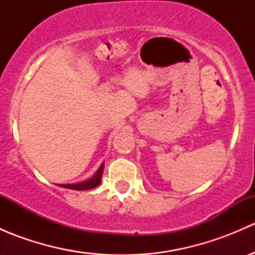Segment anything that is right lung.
I'll return each instance as SVG.
<instances>
[{"instance_id": "right-lung-1", "label": "right lung", "mask_w": 255, "mask_h": 255, "mask_svg": "<svg viewBox=\"0 0 255 255\" xmlns=\"http://www.w3.org/2000/svg\"><path fill=\"white\" fill-rule=\"evenodd\" d=\"M102 173H104V164L100 166V169L97 170V173L95 174V176L92 179L87 180V181L80 182V184H70V185H60V186L66 187V189H71V190H78V191H81V190H90L94 189V187L99 186L100 182H101V177H102Z\"/></svg>"}]
</instances>
